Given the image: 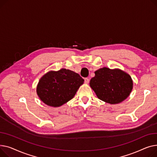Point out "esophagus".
Returning <instances> with one entry per match:
<instances>
[{"instance_id": "34e87169", "label": "esophagus", "mask_w": 157, "mask_h": 157, "mask_svg": "<svg viewBox=\"0 0 157 157\" xmlns=\"http://www.w3.org/2000/svg\"><path fill=\"white\" fill-rule=\"evenodd\" d=\"M84 82H85L86 84H88V83L89 82V79L88 78H86L84 79Z\"/></svg>"}]
</instances>
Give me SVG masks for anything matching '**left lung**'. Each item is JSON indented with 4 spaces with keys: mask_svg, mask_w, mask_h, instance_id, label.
I'll use <instances>...</instances> for the list:
<instances>
[{
    "mask_svg": "<svg viewBox=\"0 0 157 157\" xmlns=\"http://www.w3.org/2000/svg\"><path fill=\"white\" fill-rule=\"evenodd\" d=\"M90 80V86L97 97L106 103L117 104L131 93L133 82L131 76L120 69L102 68L96 70Z\"/></svg>",
    "mask_w": 157,
    "mask_h": 157,
    "instance_id": "8db88e82",
    "label": "left lung"
}]
</instances>
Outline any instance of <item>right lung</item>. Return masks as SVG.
I'll return each instance as SVG.
<instances>
[{
  "instance_id": "add662e5",
  "label": "right lung",
  "mask_w": 157,
  "mask_h": 157,
  "mask_svg": "<svg viewBox=\"0 0 157 157\" xmlns=\"http://www.w3.org/2000/svg\"><path fill=\"white\" fill-rule=\"evenodd\" d=\"M84 82L78 73L70 70L50 71L40 79L36 94L45 105L59 107L74 97Z\"/></svg>"
}]
</instances>
